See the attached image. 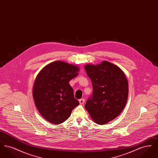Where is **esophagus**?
<instances>
[{
  "instance_id": "1",
  "label": "esophagus",
  "mask_w": 158,
  "mask_h": 158,
  "mask_svg": "<svg viewBox=\"0 0 158 158\" xmlns=\"http://www.w3.org/2000/svg\"><path fill=\"white\" fill-rule=\"evenodd\" d=\"M79 104H84V102H85V99H83V98L80 99L79 100Z\"/></svg>"
}]
</instances>
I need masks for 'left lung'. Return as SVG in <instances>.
I'll list each match as a JSON object with an SVG mask.
<instances>
[{"label": "left lung", "instance_id": "obj_1", "mask_svg": "<svg viewBox=\"0 0 158 158\" xmlns=\"http://www.w3.org/2000/svg\"><path fill=\"white\" fill-rule=\"evenodd\" d=\"M84 68L92 84L93 93L85 105L93 121L105 124L117 117L127 103L128 84L118 66L107 61Z\"/></svg>", "mask_w": 158, "mask_h": 158}]
</instances>
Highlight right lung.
<instances>
[{"mask_svg":"<svg viewBox=\"0 0 158 158\" xmlns=\"http://www.w3.org/2000/svg\"><path fill=\"white\" fill-rule=\"evenodd\" d=\"M78 66L63 61H53L43 68L34 81L32 96L42 117L59 124L70 116L79 104L69 82L78 75Z\"/></svg>","mask_w":158,"mask_h":158,"instance_id":"right-lung-1","label":"right lung"}]
</instances>
